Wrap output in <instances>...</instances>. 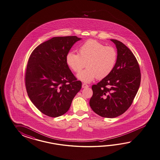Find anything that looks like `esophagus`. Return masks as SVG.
<instances>
[{
    "label": "esophagus",
    "instance_id": "esophagus-1",
    "mask_svg": "<svg viewBox=\"0 0 160 160\" xmlns=\"http://www.w3.org/2000/svg\"><path fill=\"white\" fill-rule=\"evenodd\" d=\"M89 87L88 85H87L86 83H82V87L83 88H87V87Z\"/></svg>",
    "mask_w": 160,
    "mask_h": 160
}]
</instances>
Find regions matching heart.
<instances>
[{"mask_svg":"<svg viewBox=\"0 0 160 160\" xmlns=\"http://www.w3.org/2000/svg\"><path fill=\"white\" fill-rule=\"evenodd\" d=\"M78 54L69 51L66 55V63L71 70L78 73L85 66L86 68L77 77L82 82H89L97 78L102 79L113 71L117 62L116 50L111 46L88 40L78 48Z\"/></svg>","mask_w":160,"mask_h":160,"instance_id":"b5f03b06","label":"heart"}]
</instances>
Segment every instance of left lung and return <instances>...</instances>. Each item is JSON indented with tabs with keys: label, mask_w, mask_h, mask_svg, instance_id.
I'll list each match as a JSON object with an SVG mask.
<instances>
[{
	"label": "left lung",
	"mask_w": 160,
	"mask_h": 160,
	"mask_svg": "<svg viewBox=\"0 0 160 160\" xmlns=\"http://www.w3.org/2000/svg\"><path fill=\"white\" fill-rule=\"evenodd\" d=\"M117 50L113 71L92 86L90 105L94 112L106 118L118 117L131 106L140 86V68L135 55L124 44L110 39Z\"/></svg>",
	"instance_id": "8db88e82"
}]
</instances>
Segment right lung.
Here are the masks:
<instances>
[{
  "mask_svg": "<svg viewBox=\"0 0 160 160\" xmlns=\"http://www.w3.org/2000/svg\"><path fill=\"white\" fill-rule=\"evenodd\" d=\"M81 38L54 37L32 51L25 73L28 97L42 113L57 117L66 113L82 88L66 63V55Z\"/></svg>",
  "mask_w": 160,
  "mask_h": 160,
  "instance_id": "1",
  "label": "right lung"
}]
</instances>
